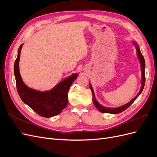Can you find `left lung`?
I'll return each instance as SVG.
<instances>
[{
  "mask_svg": "<svg viewBox=\"0 0 157 157\" xmlns=\"http://www.w3.org/2000/svg\"><path fill=\"white\" fill-rule=\"evenodd\" d=\"M135 44V46L136 48V50H137V56H138V58L140 59V63H141V75H142V80H141V88L140 89V91L138 93V94L137 95V96L131 100L130 102H128V103L125 104L124 105H122L121 107H117V108H107V107H105L102 106L101 105H100L97 101L96 98H95V95H94V90L92 89V87L91 85L90 84V88L91 90L92 93V98H93V102L94 105L96 106V107L98 109V110L103 113H111V114H118V113H120L122 111H124V110L130 106L132 104L134 103V101L136 100L137 99V98L140 96V94L141 93V92L143 91L144 86H145V59L143 55L141 54V52L139 48V46L137 45V44L136 42H134Z\"/></svg>",
  "mask_w": 157,
  "mask_h": 157,
  "instance_id": "left-lung-1",
  "label": "left lung"
}]
</instances>
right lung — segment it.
<instances>
[{
	"instance_id": "add662e5",
	"label": "right lung",
	"mask_w": 157,
	"mask_h": 157,
	"mask_svg": "<svg viewBox=\"0 0 157 157\" xmlns=\"http://www.w3.org/2000/svg\"><path fill=\"white\" fill-rule=\"evenodd\" d=\"M21 48L22 44L18 49L13 69L19 96L23 102L41 117L50 118L58 115L67 105L69 89L78 75L70 76L49 91L39 92L30 88L23 82L19 69Z\"/></svg>"
}]
</instances>
